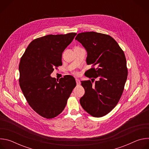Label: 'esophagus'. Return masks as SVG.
<instances>
[{
	"label": "esophagus",
	"mask_w": 149,
	"mask_h": 149,
	"mask_svg": "<svg viewBox=\"0 0 149 149\" xmlns=\"http://www.w3.org/2000/svg\"><path fill=\"white\" fill-rule=\"evenodd\" d=\"M76 83H77V85H78V86H79V85H80L81 84V82H80V80L79 79H76Z\"/></svg>",
	"instance_id": "1"
}]
</instances>
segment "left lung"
<instances>
[{"instance_id":"8db88e82","label":"left lung","mask_w":149,"mask_h":149,"mask_svg":"<svg viewBox=\"0 0 149 149\" xmlns=\"http://www.w3.org/2000/svg\"><path fill=\"white\" fill-rule=\"evenodd\" d=\"M87 52V65L94 68L87 75L94 78L82 81L85 90L80 98L82 107L93 117H101L117 104L123 94L128 71L123 51L110 36L95 32H82L75 38ZM94 78H97L94 84Z\"/></svg>"}]
</instances>
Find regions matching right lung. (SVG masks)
Wrapping results in <instances>:
<instances>
[{
  "instance_id": "right-lung-1",
  "label": "right lung",
  "mask_w": 149,
  "mask_h": 149,
  "mask_svg": "<svg viewBox=\"0 0 149 149\" xmlns=\"http://www.w3.org/2000/svg\"><path fill=\"white\" fill-rule=\"evenodd\" d=\"M76 35H48L35 39L20 59V88L32 109L42 117L52 118L59 115L76 86L71 75L59 81L51 77L54 68L62 65V52Z\"/></svg>"
}]
</instances>
